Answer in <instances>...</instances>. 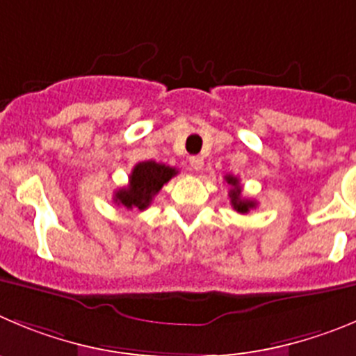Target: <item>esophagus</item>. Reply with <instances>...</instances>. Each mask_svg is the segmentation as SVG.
Instances as JSON below:
<instances>
[{
    "instance_id": "1",
    "label": "esophagus",
    "mask_w": 356,
    "mask_h": 356,
    "mask_svg": "<svg viewBox=\"0 0 356 356\" xmlns=\"http://www.w3.org/2000/svg\"><path fill=\"white\" fill-rule=\"evenodd\" d=\"M189 165H191V168H193L195 172H200L202 168H204V159H202L200 156H191V158H189Z\"/></svg>"
}]
</instances>
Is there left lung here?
I'll return each mask as SVG.
<instances>
[{"label": "left lung", "instance_id": "left-lung-1", "mask_svg": "<svg viewBox=\"0 0 356 356\" xmlns=\"http://www.w3.org/2000/svg\"><path fill=\"white\" fill-rule=\"evenodd\" d=\"M225 181L232 186L228 197H230V204L235 211L241 212V214H248L251 209L257 207V202L248 200V198L242 197V189H241V184H238L237 177H234V175H227V177H225Z\"/></svg>", "mask_w": 356, "mask_h": 356}]
</instances>
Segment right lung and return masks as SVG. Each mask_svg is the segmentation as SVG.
I'll use <instances>...</instances> for the list:
<instances>
[{
    "instance_id": "add662e5",
    "label": "right lung",
    "mask_w": 356,
    "mask_h": 356,
    "mask_svg": "<svg viewBox=\"0 0 356 356\" xmlns=\"http://www.w3.org/2000/svg\"><path fill=\"white\" fill-rule=\"evenodd\" d=\"M177 170L156 161H142L133 167L129 174V182L126 188L115 191L114 202L126 209H138L144 211L151 205L154 195H158L163 184H167Z\"/></svg>"
}]
</instances>
